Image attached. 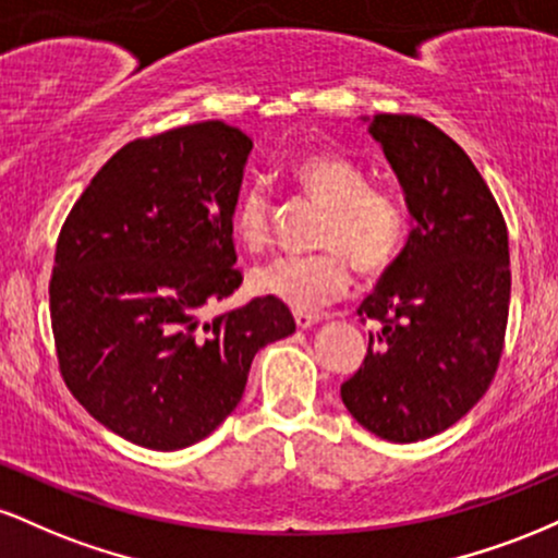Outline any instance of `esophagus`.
<instances>
[{
    "label": "esophagus",
    "mask_w": 558,
    "mask_h": 558,
    "mask_svg": "<svg viewBox=\"0 0 558 558\" xmlns=\"http://www.w3.org/2000/svg\"><path fill=\"white\" fill-rule=\"evenodd\" d=\"M293 319H296V328L306 330L312 328V325H317L323 315H315V312H293Z\"/></svg>",
    "instance_id": "esophagus-1"
}]
</instances>
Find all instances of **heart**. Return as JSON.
I'll use <instances>...</instances> for the list:
<instances>
[{"mask_svg":"<svg viewBox=\"0 0 558 558\" xmlns=\"http://www.w3.org/2000/svg\"><path fill=\"white\" fill-rule=\"evenodd\" d=\"M293 183L325 217L317 230L323 252L310 257H278L248 272L259 296L283 301L296 312H317L349 291L351 263L362 272H380L399 257L407 241V204L386 185H369L354 159L336 151H315L293 162ZM270 191L254 181L241 191L233 209V233L248 252L270 241Z\"/></svg>","mask_w":558,"mask_h":558,"instance_id":"b5f03b06","label":"heart"}]
</instances>
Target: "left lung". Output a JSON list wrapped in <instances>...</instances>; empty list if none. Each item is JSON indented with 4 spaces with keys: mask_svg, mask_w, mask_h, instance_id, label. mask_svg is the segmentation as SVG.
Returning <instances> with one entry per match:
<instances>
[{
    "mask_svg": "<svg viewBox=\"0 0 558 558\" xmlns=\"http://www.w3.org/2000/svg\"><path fill=\"white\" fill-rule=\"evenodd\" d=\"M414 217L407 246L362 301L377 319L367 356L341 386L351 417L393 444L444 433L496 377L509 319V235L462 146L417 114H375Z\"/></svg>",
    "mask_w": 558,
    "mask_h": 558,
    "instance_id": "8db88e82",
    "label": "left lung"
}]
</instances>
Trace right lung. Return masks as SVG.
<instances>
[{
  "mask_svg": "<svg viewBox=\"0 0 558 558\" xmlns=\"http://www.w3.org/2000/svg\"><path fill=\"white\" fill-rule=\"evenodd\" d=\"M252 138L207 120L136 138L92 178L54 252L60 375L131 444L178 451L239 407L262 345L296 330L283 301L204 319L241 286L233 209Z\"/></svg>",
  "mask_w": 558,
  "mask_h": 558,
  "instance_id": "1",
  "label": "right lung"
}]
</instances>
